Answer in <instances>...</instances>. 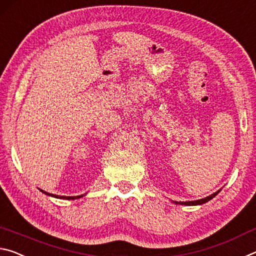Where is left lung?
I'll use <instances>...</instances> for the list:
<instances>
[{
    "label": "left lung",
    "instance_id": "8db88e82",
    "mask_svg": "<svg viewBox=\"0 0 256 256\" xmlns=\"http://www.w3.org/2000/svg\"><path fill=\"white\" fill-rule=\"evenodd\" d=\"M219 192H220V190H218V192H214V194L208 196V198H200V200H192V202H179V204H182V205H198V204H204V203L208 202V200L214 198V196H216ZM176 203L178 204V202H176Z\"/></svg>",
    "mask_w": 256,
    "mask_h": 256
}]
</instances>
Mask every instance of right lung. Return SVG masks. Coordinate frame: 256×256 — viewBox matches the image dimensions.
Instances as JSON below:
<instances>
[{
	"label": "right lung",
	"mask_w": 256,
	"mask_h": 256,
	"mask_svg": "<svg viewBox=\"0 0 256 256\" xmlns=\"http://www.w3.org/2000/svg\"><path fill=\"white\" fill-rule=\"evenodd\" d=\"M44 192V194L48 195V196H53V198H66V200H76V198H82L84 195H79V196H58V195H54V194H50V192H46L44 190H42Z\"/></svg>",
	"instance_id": "add662e5"
}]
</instances>
